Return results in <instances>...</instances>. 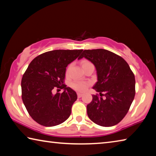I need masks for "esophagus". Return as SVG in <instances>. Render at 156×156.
Returning a JSON list of instances; mask_svg holds the SVG:
<instances>
[{
    "instance_id": "obj_1",
    "label": "esophagus",
    "mask_w": 156,
    "mask_h": 156,
    "mask_svg": "<svg viewBox=\"0 0 156 156\" xmlns=\"http://www.w3.org/2000/svg\"><path fill=\"white\" fill-rule=\"evenodd\" d=\"M83 94H81V93H78L77 94V96H78V98H80V97H82V96H83Z\"/></svg>"
}]
</instances>
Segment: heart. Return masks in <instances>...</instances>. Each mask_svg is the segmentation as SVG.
<instances>
[{
	"label": "heart",
	"mask_w": 156,
	"mask_h": 156,
	"mask_svg": "<svg viewBox=\"0 0 156 156\" xmlns=\"http://www.w3.org/2000/svg\"><path fill=\"white\" fill-rule=\"evenodd\" d=\"M87 63H89V62L87 61V60H84V61L82 62V66L83 65L87 64ZM69 68H70V66H69L67 69V73H68L69 70ZM89 85V83H86V82H83V81H74L71 84L72 87L78 91H85L86 89H87Z\"/></svg>",
	"instance_id": "heart-1"
}]
</instances>
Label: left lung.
Here are the masks:
<instances>
[{
    "mask_svg": "<svg viewBox=\"0 0 156 156\" xmlns=\"http://www.w3.org/2000/svg\"><path fill=\"white\" fill-rule=\"evenodd\" d=\"M85 58L96 67L97 83L87 105V115L91 121L102 126H112L127 113L135 97V76L122 57L103 49L84 50L78 59ZM105 98H102V96Z\"/></svg>",
    "mask_w": 156,
    "mask_h": 156,
    "instance_id": "1",
    "label": "left lung"
}]
</instances>
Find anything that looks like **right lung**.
<instances>
[{
    "instance_id": "1",
    "label": "right lung",
    "mask_w": 156,
    "mask_h": 156,
    "mask_svg": "<svg viewBox=\"0 0 156 156\" xmlns=\"http://www.w3.org/2000/svg\"><path fill=\"white\" fill-rule=\"evenodd\" d=\"M83 49L53 50L36 57L21 80L22 99L29 114L40 125L54 126L67 119L77 94L64 83L66 67L80 56ZM57 87L62 94H52Z\"/></svg>"
}]
</instances>
